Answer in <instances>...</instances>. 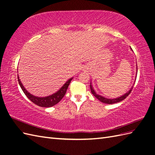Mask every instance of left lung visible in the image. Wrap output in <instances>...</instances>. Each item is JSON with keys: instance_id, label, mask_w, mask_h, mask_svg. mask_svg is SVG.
I'll return each instance as SVG.
<instances>
[{"instance_id": "obj_1", "label": "left lung", "mask_w": 155, "mask_h": 155, "mask_svg": "<svg viewBox=\"0 0 155 155\" xmlns=\"http://www.w3.org/2000/svg\"><path fill=\"white\" fill-rule=\"evenodd\" d=\"M130 49H131V48H130ZM131 50H132V49H131ZM137 71H138L137 70ZM136 79H137V76H136V77H135V81H136ZM133 85L132 86V87L130 88V90H129L128 92H127L125 94H124V95L121 96H119V97H116V98H113V99H109V98H107V97L102 96H101V95L97 94L95 92L94 89L93 88V87H92V85L91 82V83H90V88H91V90L92 94L97 98V99L98 100L102 102V103H104V104H116V103L120 102V101H121L124 100V99H125V98L129 96V94L130 93V92L132 91Z\"/></svg>"}]
</instances>
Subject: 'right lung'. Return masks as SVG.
<instances>
[{"instance_id":"add662e5","label":"right lung","mask_w":155,"mask_h":155,"mask_svg":"<svg viewBox=\"0 0 155 155\" xmlns=\"http://www.w3.org/2000/svg\"><path fill=\"white\" fill-rule=\"evenodd\" d=\"M72 79L73 78L69 79L58 91L53 94L46 97H37L31 94L30 92L26 91V89L25 88V87L22 85V84L18 76V81L23 92L25 94V95L27 96V97L34 103V104L42 107H51L56 105L58 103H59L61 100L62 98L65 95V94H66L68 85H70V83L71 82Z\"/></svg>"}]
</instances>
